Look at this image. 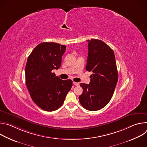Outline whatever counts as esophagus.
Listing matches in <instances>:
<instances>
[{
    "mask_svg": "<svg viewBox=\"0 0 147 147\" xmlns=\"http://www.w3.org/2000/svg\"><path fill=\"white\" fill-rule=\"evenodd\" d=\"M73 84L74 85H75V86H79V83L78 82H73Z\"/></svg>",
    "mask_w": 147,
    "mask_h": 147,
    "instance_id": "esophagus-1",
    "label": "esophagus"
}]
</instances>
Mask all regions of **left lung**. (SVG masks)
Listing matches in <instances>:
<instances>
[{
    "instance_id": "1",
    "label": "left lung",
    "mask_w": 147,
    "mask_h": 147,
    "mask_svg": "<svg viewBox=\"0 0 147 147\" xmlns=\"http://www.w3.org/2000/svg\"><path fill=\"white\" fill-rule=\"evenodd\" d=\"M88 42L86 70L92 71L89 84L81 83L82 94L79 96L86 109L95 111L105 107L111 99L118 80V73L113 51L101 40Z\"/></svg>"
}]
</instances>
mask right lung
<instances>
[{"mask_svg": "<svg viewBox=\"0 0 147 147\" xmlns=\"http://www.w3.org/2000/svg\"><path fill=\"white\" fill-rule=\"evenodd\" d=\"M66 48L57 43L42 42L34 49L27 59V88L34 103L46 111L58 109L73 85L71 80H61L52 71L60 67Z\"/></svg>", "mask_w": 147, "mask_h": 147, "instance_id": "obj_1", "label": "right lung"}]
</instances>
